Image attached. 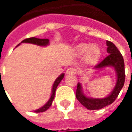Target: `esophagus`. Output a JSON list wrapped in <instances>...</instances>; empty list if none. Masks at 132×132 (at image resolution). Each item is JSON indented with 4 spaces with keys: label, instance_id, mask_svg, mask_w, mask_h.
<instances>
[{
    "label": "esophagus",
    "instance_id": "1",
    "mask_svg": "<svg viewBox=\"0 0 132 132\" xmlns=\"http://www.w3.org/2000/svg\"><path fill=\"white\" fill-rule=\"evenodd\" d=\"M76 73V69L75 68H69L66 70V74L67 75H70V74H74Z\"/></svg>",
    "mask_w": 132,
    "mask_h": 132
}]
</instances>
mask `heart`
<instances>
[{"instance_id":"heart-1","label":"heart","mask_w":132,"mask_h":132,"mask_svg":"<svg viewBox=\"0 0 132 132\" xmlns=\"http://www.w3.org/2000/svg\"><path fill=\"white\" fill-rule=\"evenodd\" d=\"M76 51L78 55L82 56L86 53V62L88 64H94L101 57V49L96 45L80 44L76 47Z\"/></svg>"}]
</instances>
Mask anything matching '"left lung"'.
Masks as SVG:
<instances>
[{"mask_svg": "<svg viewBox=\"0 0 132 132\" xmlns=\"http://www.w3.org/2000/svg\"><path fill=\"white\" fill-rule=\"evenodd\" d=\"M107 46V56L100 63L94 66V69H101L107 66L114 67L117 73V84L110 94L103 98H88L84 94L82 91V86L80 83L77 84V89L76 92V96L78 101L90 110L101 109L108 105L112 104L117 98L118 95L123 87L125 81V70L123 56L112 42L106 40Z\"/></svg>", "mask_w": 132, "mask_h": 132, "instance_id": "obj_1", "label": "left lung"}]
</instances>
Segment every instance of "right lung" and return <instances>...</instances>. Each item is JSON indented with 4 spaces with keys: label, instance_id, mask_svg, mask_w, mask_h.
<instances>
[{
    "label": "right lung",
    "instance_id": "1",
    "mask_svg": "<svg viewBox=\"0 0 132 132\" xmlns=\"http://www.w3.org/2000/svg\"><path fill=\"white\" fill-rule=\"evenodd\" d=\"M21 43H28V44H36V45H38V46H46L49 44V40L47 39V38H37L32 37L29 38H26V39H24L23 40L21 41ZM20 45V44H18ZM64 77V73H62L56 79V81L53 83V87H52V93H51V98H49V100L48 101L46 104L43 106L42 107H40V109H36L35 110L34 112L36 113H39V112H44V111H46L47 109H48L49 107H50L51 104H52V102L53 101V98L55 97V93H56V88L58 85L59 84V83L61 81V80L63 79Z\"/></svg>",
    "mask_w": 132,
    "mask_h": 132
}]
</instances>
